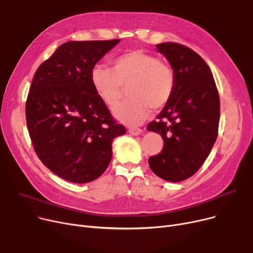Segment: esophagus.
Listing matches in <instances>:
<instances>
[{"label":"esophagus","mask_w":253,"mask_h":253,"mask_svg":"<svg viewBox=\"0 0 253 253\" xmlns=\"http://www.w3.org/2000/svg\"><path fill=\"white\" fill-rule=\"evenodd\" d=\"M128 132L132 135H139L142 132V130L140 128H137V127H130L128 129Z\"/></svg>","instance_id":"1"}]
</instances>
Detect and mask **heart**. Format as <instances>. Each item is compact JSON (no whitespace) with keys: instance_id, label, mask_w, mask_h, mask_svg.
<instances>
[{"instance_id":"heart-1","label":"heart","mask_w":253,"mask_h":253,"mask_svg":"<svg viewBox=\"0 0 253 253\" xmlns=\"http://www.w3.org/2000/svg\"><path fill=\"white\" fill-rule=\"evenodd\" d=\"M90 80L98 96L111 108L121 98L123 86L128 85L131 97L114 110L118 121L127 125H138L148 118L152 108L165 106L175 87L171 66L143 50H131L115 57L111 69L94 65Z\"/></svg>"}]
</instances>
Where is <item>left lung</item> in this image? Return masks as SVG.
Wrapping results in <instances>:
<instances>
[{
  "label": "left lung",
  "mask_w": 253,
  "mask_h": 253,
  "mask_svg": "<svg viewBox=\"0 0 253 253\" xmlns=\"http://www.w3.org/2000/svg\"><path fill=\"white\" fill-rule=\"evenodd\" d=\"M175 75L169 102L149 131L164 140L161 153L152 156L154 173L167 181H182L203 165L216 140L219 123V95L209 66L191 48L168 42L157 45Z\"/></svg>",
  "instance_id": "1"
}]
</instances>
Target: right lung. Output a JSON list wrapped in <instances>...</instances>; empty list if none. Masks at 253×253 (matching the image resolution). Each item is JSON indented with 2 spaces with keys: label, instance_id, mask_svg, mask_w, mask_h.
Instances as JSON below:
<instances>
[{
  "label": "right lung",
  "instance_id": "add662e5",
  "mask_svg": "<svg viewBox=\"0 0 253 253\" xmlns=\"http://www.w3.org/2000/svg\"><path fill=\"white\" fill-rule=\"evenodd\" d=\"M120 40L60 45L37 70L25 103L35 152L59 177L98 178L112 160L113 140L126 133L93 88L90 73Z\"/></svg>",
  "mask_w": 253,
  "mask_h": 253
}]
</instances>
